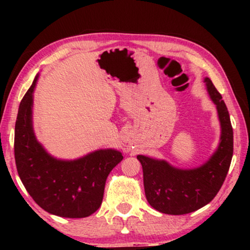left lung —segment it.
<instances>
[{"instance_id":"obj_1","label":"left lung","mask_w":250,"mask_h":250,"mask_svg":"<svg viewBox=\"0 0 250 250\" xmlns=\"http://www.w3.org/2000/svg\"><path fill=\"white\" fill-rule=\"evenodd\" d=\"M204 83L207 94L216 105L221 125L218 146L208 160L200 167L181 168L166 160L137 155L143 170L146 200L161 213L183 215L207 205L221 189L229 170L234 147L229 113L211 80L205 77Z\"/></svg>"}]
</instances>
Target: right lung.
<instances>
[{
  "instance_id": "1",
  "label": "right lung",
  "mask_w": 250,
  "mask_h": 250,
  "mask_svg": "<svg viewBox=\"0 0 250 250\" xmlns=\"http://www.w3.org/2000/svg\"><path fill=\"white\" fill-rule=\"evenodd\" d=\"M40 74L20 104L14 153L20 179L44 210L66 218L90 216L103 203L109 173L124 156L116 149H99L74 160L58 159L37 140L33 104Z\"/></svg>"
}]
</instances>
